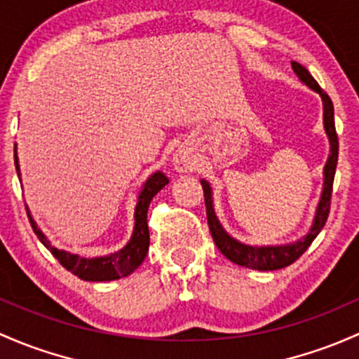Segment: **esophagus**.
Listing matches in <instances>:
<instances>
[{
  "label": "esophagus",
  "mask_w": 359,
  "mask_h": 359,
  "mask_svg": "<svg viewBox=\"0 0 359 359\" xmlns=\"http://www.w3.org/2000/svg\"><path fill=\"white\" fill-rule=\"evenodd\" d=\"M173 167H175L177 172H189L194 167V161H192L189 153L180 149L173 154Z\"/></svg>",
  "instance_id": "esophagus-1"
}]
</instances>
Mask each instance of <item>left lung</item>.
Masks as SVG:
<instances>
[{"instance_id":"8db88e82","label":"left lung","mask_w":359,"mask_h":359,"mask_svg":"<svg viewBox=\"0 0 359 359\" xmlns=\"http://www.w3.org/2000/svg\"><path fill=\"white\" fill-rule=\"evenodd\" d=\"M294 74L299 77V81L309 89L320 94L323 103V129H325L327 137H329L330 144V154L327 158V163L323 167V189L320 194L318 206H316L315 218L309 227L306 236L301 239L294 241L289 244H270V246H251V244H244L241 241L233 239L232 236L222 227L220 220H218L217 213L213 208V189H211L208 180L201 179L203 191H205V205H206V215H208V225L211 237H213L215 244L220 249L222 255L229 258L230 262L236 265L246 266L251 270L259 271H271V270H280L289 266L290 263L296 262L301 255L309 248V244L315 241L318 236L320 230L325 225L327 217L330 211V196H332V184H334L335 167H337V156H339V141L337 134H335V123H334V104H332L330 97L323 93L318 82L311 77V74L299 65L297 62H292Z\"/></svg>"}]
</instances>
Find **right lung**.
Instances as JSON below:
<instances>
[{
	"mask_svg": "<svg viewBox=\"0 0 359 359\" xmlns=\"http://www.w3.org/2000/svg\"><path fill=\"white\" fill-rule=\"evenodd\" d=\"M15 168H17L18 179H20V165H18L17 148H15ZM167 184H168V177L165 175L163 172H160V170L148 177V180L142 184L141 191H139L137 205H135V211H134V230H132L129 243H127L122 249H118V251L110 252V255L107 256L86 258V256L74 255V252L55 248L50 241H48V237L44 236L43 230L37 227L36 220H34L32 215H30L29 208H27V215L37 239L50 249L51 255L62 263L63 269H67L74 275H77L79 278L88 282L116 280V278H122V277H127V275H130L132 271L137 270L139 265L144 262L149 249V229H148L149 203L158 192L167 186Z\"/></svg>",
	"mask_w": 359,
	"mask_h": 359,
	"instance_id": "1",
	"label": "right lung"
}]
</instances>
